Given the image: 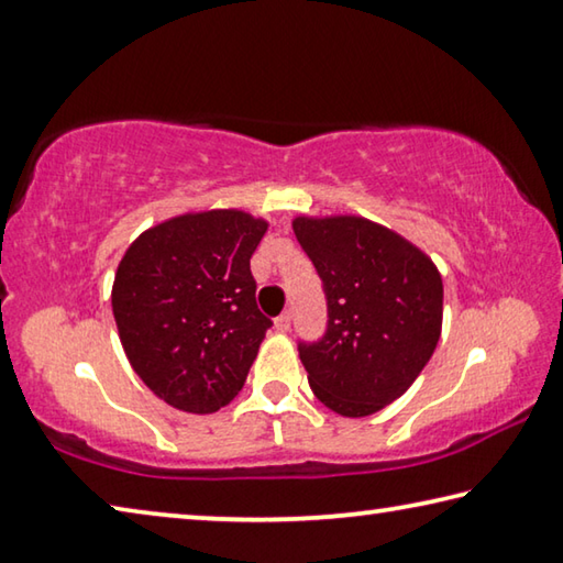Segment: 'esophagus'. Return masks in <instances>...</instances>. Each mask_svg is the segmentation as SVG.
Returning a JSON list of instances; mask_svg holds the SVG:
<instances>
[{
    "label": "esophagus",
    "mask_w": 563,
    "mask_h": 563,
    "mask_svg": "<svg viewBox=\"0 0 563 563\" xmlns=\"http://www.w3.org/2000/svg\"><path fill=\"white\" fill-rule=\"evenodd\" d=\"M290 325H292V312L290 310H285L283 316L275 318V328H278L280 332H288Z\"/></svg>",
    "instance_id": "1"
}]
</instances>
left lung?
Here are the masks:
<instances>
[{
  "label": "left lung",
  "mask_w": 563,
  "mask_h": 563,
  "mask_svg": "<svg viewBox=\"0 0 563 563\" xmlns=\"http://www.w3.org/2000/svg\"><path fill=\"white\" fill-rule=\"evenodd\" d=\"M328 302L325 332L300 340L310 389L342 417L395 402L430 362L442 330V278L405 238L355 216L295 218Z\"/></svg>",
  "instance_id": "1"
}]
</instances>
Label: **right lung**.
<instances>
[{
    "label": "right lung",
    "mask_w": 563,
    "mask_h": 563,
    "mask_svg": "<svg viewBox=\"0 0 563 563\" xmlns=\"http://www.w3.org/2000/svg\"><path fill=\"white\" fill-rule=\"evenodd\" d=\"M268 223L243 211L180 216L123 255L111 305L121 345L151 393L208 415L241 393L265 330L251 255Z\"/></svg>",
    "instance_id": "add662e5"
}]
</instances>
